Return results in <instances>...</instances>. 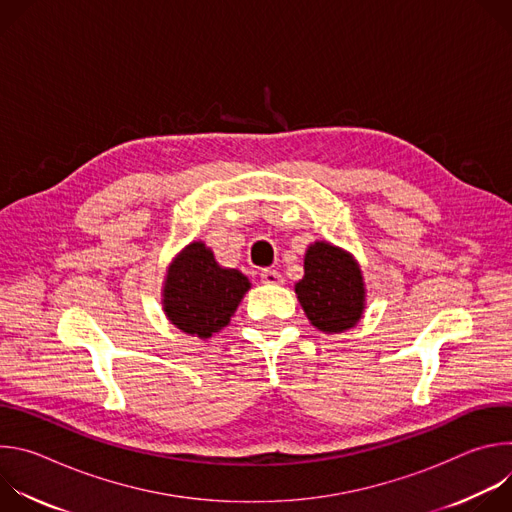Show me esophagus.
I'll return each mask as SVG.
<instances>
[{
	"instance_id": "34e87169",
	"label": "esophagus",
	"mask_w": 512,
	"mask_h": 512,
	"mask_svg": "<svg viewBox=\"0 0 512 512\" xmlns=\"http://www.w3.org/2000/svg\"><path fill=\"white\" fill-rule=\"evenodd\" d=\"M261 281L267 283V285H279V283H283V277L275 269H263L261 271Z\"/></svg>"
}]
</instances>
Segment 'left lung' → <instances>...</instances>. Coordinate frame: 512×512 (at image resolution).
<instances>
[{
  "mask_svg": "<svg viewBox=\"0 0 512 512\" xmlns=\"http://www.w3.org/2000/svg\"><path fill=\"white\" fill-rule=\"evenodd\" d=\"M298 300L320 332H344L362 318L364 289L356 259L340 247L316 241L304 257V277L296 283Z\"/></svg>",
  "mask_w": 512,
  "mask_h": 512,
  "instance_id": "obj_1",
  "label": "left lung"
}]
</instances>
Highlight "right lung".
I'll use <instances>...</instances> for the list:
<instances>
[{"mask_svg": "<svg viewBox=\"0 0 512 512\" xmlns=\"http://www.w3.org/2000/svg\"><path fill=\"white\" fill-rule=\"evenodd\" d=\"M249 287L241 271L221 267L202 241H194L168 267L162 306L176 328L210 338L231 322Z\"/></svg>", "mask_w": 512, "mask_h": 512, "instance_id": "right-lung-1", "label": "right lung"}]
</instances>
